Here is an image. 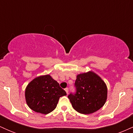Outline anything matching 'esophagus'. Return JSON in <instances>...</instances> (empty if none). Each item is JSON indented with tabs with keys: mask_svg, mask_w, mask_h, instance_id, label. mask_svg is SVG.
<instances>
[{
	"mask_svg": "<svg viewBox=\"0 0 133 133\" xmlns=\"http://www.w3.org/2000/svg\"><path fill=\"white\" fill-rule=\"evenodd\" d=\"M65 92H66V93H67V94H68V91H69V89H68V88H65Z\"/></svg>",
	"mask_w": 133,
	"mask_h": 133,
	"instance_id": "34e87169",
	"label": "esophagus"
}]
</instances>
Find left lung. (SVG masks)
Instances as JSON below:
<instances>
[{"label": "left lung", "instance_id": "8db88e82", "mask_svg": "<svg viewBox=\"0 0 133 133\" xmlns=\"http://www.w3.org/2000/svg\"><path fill=\"white\" fill-rule=\"evenodd\" d=\"M75 81L76 92L68 96L73 108L79 113L90 114L104 105L108 88L104 81L92 71L77 76Z\"/></svg>", "mask_w": 133, "mask_h": 133}]
</instances>
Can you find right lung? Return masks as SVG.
Listing matches in <instances>:
<instances>
[{
	"instance_id": "obj_1",
	"label": "right lung",
	"mask_w": 133,
	"mask_h": 133,
	"mask_svg": "<svg viewBox=\"0 0 133 133\" xmlns=\"http://www.w3.org/2000/svg\"><path fill=\"white\" fill-rule=\"evenodd\" d=\"M67 95L51 76H40L28 84L25 91L27 106L36 112L47 114L57 106L60 97Z\"/></svg>"
}]
</instances>
